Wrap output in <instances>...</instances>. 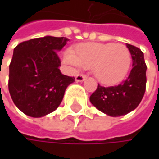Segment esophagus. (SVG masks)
<instances>
[{"label":"esophagus","mask_w":159,"mask_h":159,"mask_svg":"<svg viewBox=\"0 0 159 159\" xmlns=\"http://www.w3.org/2000/svg\"><path fill=\"white\" fill-rule=\"evenodd\" d=\"M87 77L85 76V75H82V74H78L76 77H75V80H76V81L78 82H81L83 80H85V79H86Z\"/></svg>","instance_id":"obj_1"}]
</instances>
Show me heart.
<instances>
[{"label": "heart", "mask_w": 159, "mask_h": 159, "mask_svg": "<svg viewBox=\"0 0 159 159\" xmlns=\"http://www.w3.org/2000/svg\"><path fill=\"white\" fill-rule=\"evenodd\" d=\"M64 60L74 68H93L98 81L112 85L121 81L131 65V54L123 44L88 42L80 44L73 52H66Z\"/></svg>", "instance_id": "1"}]
</instances>
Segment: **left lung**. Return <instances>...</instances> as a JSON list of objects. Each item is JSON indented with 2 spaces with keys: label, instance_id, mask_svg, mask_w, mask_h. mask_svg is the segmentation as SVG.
Masks as SVG:
<instances>
[{
  "label": "left lung",
  "instance_id": "1",
  "mask_svg": "<svg viewBox=\"0 0 159 159\" xmlns=\"http://www.w3.org/2000/svg\"><path fill=\"white\" fill-rule=\"evenodd\" d=\"M133 60V68L124 81L111 87H102L90 95L89 100L100 111L111 117L131 112L141 102L146 90V70L143 52L137 47L126 44Z\"/></svg>",
  "mask_w": 159,
  "mask_h": 159
}]
</instances>
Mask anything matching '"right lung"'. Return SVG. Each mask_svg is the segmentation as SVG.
Listing matches in <instances>:
<instances>
[{"label": "right lung", "instance_id": "add662e5", "mask_svg": "<svg viewBox=\"0 0 159 159\" xmlns=\"http://www.w3.org/2000/svg\"><path fill=\"white\" fill-rule=\"evenodd\" d=\"M69 39L46 36L23 41L14 48L9 64V91L22 112L40 118L53 112L74 77L61 73L57 51Z\"/></svg>", "mask_w": 159, "mask_h": 159}]
</instances>
